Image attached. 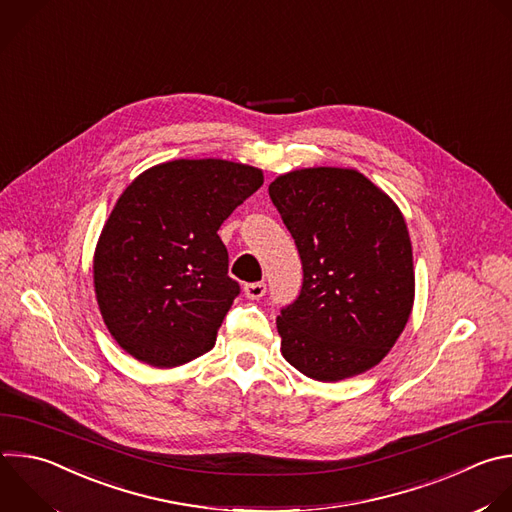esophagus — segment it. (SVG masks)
I'll list each match as a JSON object with an SVG mask.
<instances>
[{
	"label": "esophagus",
	"instance_id": "esophagus-1",
	"mask_svg": "<svg viewBox=\"0 0 512 512\" xmlns=\"http://www.w3.org/2000/svg\"><path fill=\"white\" fill-rule=\"evenodd\" d=\"M243 291H245V297H249V299H261V297L265 295V291H267V285H265L263 281L247 283V285L243 287Z\"/></svg>",
	"mask_w": 512,
	"mask_h": 512
}]
</instances>
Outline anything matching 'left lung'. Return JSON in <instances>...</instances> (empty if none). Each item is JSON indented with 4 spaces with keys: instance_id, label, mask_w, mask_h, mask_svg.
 <instances>
[{
    "instance_id": "obj_1",
    "label": "left lung",
    "mask_w": 512,
    "mask_h": 512,
    "mask_svg": "<svg viewBox=\"0 0 512 512\" xmlns=\"http://www.w3.org/2000/svg\"><path fill=\"white\" fill-rule=\"evenodd\" d=\"M269 197L295 239L303 285L277 317L283 358L317 382L378 366L414 305L410 233L398 205L356 168L279 175Z\"/></svg>"
}]
</instances>
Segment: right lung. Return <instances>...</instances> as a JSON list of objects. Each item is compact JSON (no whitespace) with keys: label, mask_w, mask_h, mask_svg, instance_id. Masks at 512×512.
<instances>
[{"label":"right lung","mask_w":512,"mask_h":512,"mask_svg":"<svg viewBox=\"0 0 512 512\" xmlns=\"http://www.w3.org/2000/svg\"><path fill=\"white\" fill-rule=\"evenodd\" d=\"M263 170L223 158L154 164L118 197L94 251V291L116 344L177 368L213 350L239 295L217 231Z\"/></svg>","instance_id":"add662e5"}]
</instances>
